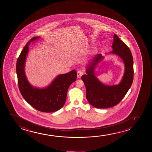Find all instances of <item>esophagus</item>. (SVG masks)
I'll return each mask as SVG.
<instances>
[{"mask_svg":"<svg viewBox=\"0 0 152 152\" xmlns=\"http://www.w3.org/2000/svg\"><path fill=\"white\" fill-rule=\"evenodd\" d=\"M83 73H84V71L81 70V69L77 71V78H80L81 77V76L83 75Z\"/></svg>","mask_w":152,"mask_h":152,"instance_id":"1","label":"esophagus"}]
</instances>
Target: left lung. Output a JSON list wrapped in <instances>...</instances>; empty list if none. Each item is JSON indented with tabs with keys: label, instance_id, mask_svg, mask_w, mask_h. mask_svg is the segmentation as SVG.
<instances>
[{
	"label": "left lung",
	"instance_id": "8db88e82",
	"mask_svg": "<svg viewBox=\"0 0 152 152\" xmlns=\"http://www.w3.org/2000/svg\"><path fill=\"white\" fill-rule=\"evenodd\" d=\"M111 53L122 58L125 66V73L118 85H105L95 76L94 70L96 65L103 58L101 54L96 55L91 64L86 69L87 74L81 76L86 88V98L91 105L98 108L111 107L118 104L131 86L133 80V61L129 47L115 34Z\"/></svg>",
	"mask_w": 152,
	"mask_h": 152
}]
</instances>
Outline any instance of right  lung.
<instances>
[{
  "label": "right lung",
  "instance_id": "obj_1",
  "mask_svg": "<svg viewBox=\"0 0 152 152\" xmlns=\"http://www.w3.org/2000/svg\"><path fill=\"white\" fill-rule=\"evenodd\" d=\"M38 38L39 37L32 38L17 59L16 71L19 90L25 101L36 110L42 112H54L59 110L65 104L69 87L76 80L77 72L74 69L66 74L58 75L50 86L45 89L33 87L26 79L24 67L28 45Z\"/></svg>",
  "mask_w": 152,
  "mask_h": 152
}]
</instances>
